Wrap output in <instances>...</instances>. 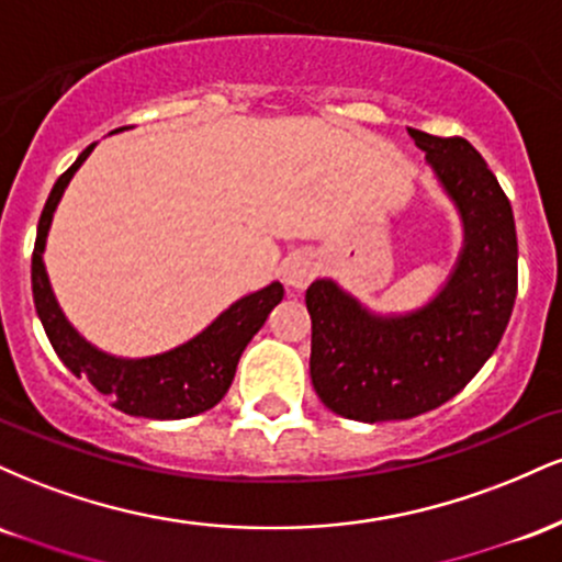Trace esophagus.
Wrapping results in <instances>:
<instances>
[{"label":"esophagus","mask_w":562,"mask_h":562,"mask_svg":"<svg viewBox=\"0 0 562 562\" xmlns=\"http://www.w3.org/2000/svg\"><path fill=\"white\" fill-rule=\"evenodd\" d=\"M317 269L319 263L312 254H293L288 256L285 263H282V280H285V285L290 288L303 290L314 280Z\"/></svg>","instance_id":"1"}]
</instances>
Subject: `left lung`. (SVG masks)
I'll use <instances>...</instances> for the list:
<instances>
[{
  "mask_svg": "<svg viewBox=\"0 0 562 562\" xmlns=\"http://www.w3.org/2000/svg\"><path fill=\"white\" fill-rule=\"evenodd\" d=\"M462 218L447 285L406 314H375L338 282L314 280L312 383L322 404L359 423L409 420L457 396L499 346L518 293V237L509 200L462 137L409 128Z\"/></svg>",
  "mask_w": 562,
  "mask_h": 562,
  "instance_id": "left-lung-1",
  "label": "left lung"
}]
</instances>
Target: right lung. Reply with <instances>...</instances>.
Listing matches in <instances>:
<instances>
[{
	"instance_id": "right-lung-1",
	"label": "right lung",
	"mask_w": 562,
	"mask_h": 562,
	"mask_svg": "<svg viewBox=\"0 0 562 562\" xmlns=\"http://www.w3.org/2000/svg\"><path fill=\"white\" fill-rule=\"evenodd\" d=\"M94 145H89L76 158V164L57 179L47 203H44L42 218H38L34 259H31L36 314L60 362L76 378H89L97 391L111 396L115 409L134 417H150V420H182V417L200 415L222 402L224 393L229 391L245 346L261 330L269 312L282 301L285 290L280 282H272L256 293L243 295L195 338L171 348V351L156 353V357H113L83 340L66 319L53 285H49L47 267H44V245H47L49 224H53L63 192L74 173L79 171V166L89 158V153L94 150Z\"/></svg>"
}]
</instances>
